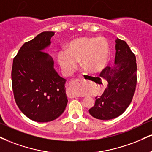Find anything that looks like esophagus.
I'll list each match as a JSON object with an SVG mask.
<instances>
[{
    "label": "esophagus",
    "mask_w": 152,
    "mask_h": 152,
    "mask_svg": "<svg viewBox=\"0 0 152 152\" xmlns=\"http://www.w3.org/2000/svg\"><path fill=\"white\" fill-rule=\"evenodd\" d=\"M82 78H83L81 77L80 80H74V81H71V83H69L68 92H67V94H68L69 98H73L81 96V95L80 94L79 90L82 81H83Z\"/></svg>",
    "instance_id": "obj_1"
}]
</instances>
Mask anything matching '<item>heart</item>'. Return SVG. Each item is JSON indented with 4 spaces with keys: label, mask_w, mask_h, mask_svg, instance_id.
<instances>
[{
    "label": "heart",
    "mask_w": 152,
    "mask_h": 152,
    "mask_svg": "<svg viewBox=\"0 0 152 152\" xmlns=\"http://www.w3.org/2000/svg\"><path fill=\"white\" fill-rule=\"evenodd\" d=\"M108 43L103 37H81L71 40L66 50L58 53V62L66 75H71L81 60V65L89 72L103 70L109 59Z\"/></svg>",
    "instance_id": "1"
}]
</instances>
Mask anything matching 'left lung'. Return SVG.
Instances as JSON below:
<instances>
[{
  "label": "left lung",
  "instance_id": "1",
  "mask_svg": "<svg viewBox=\"0 0 152 152\" xmlns=\"http://www.w3.org/2000/svg\"><path fill=\"white\" fill-rule=\"evenodd\" d=\"M115 58L113 66H107L101 77L108 83L95 105L89 110L94 118L102 120L114 119L122 115L130 104L137 84L136 57L127 44L115 39Z\"/></svg>",
  "mask_w": 152,
  "mask_h": 152
}]
</instances>
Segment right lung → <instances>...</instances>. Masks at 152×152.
<instances>
[{
  "instance_id": "right-lung-1",
  "label": "right lung",
  "mask_w": 152,
  "mask_h": 152,
  "mask_svg": "<svg viewBox=\"0 0 152 152\" xmlns=\"http://www.w3.org/2000/svg\"><path fill=\"white\" fill-rule=\"evenodd\" d=\"M55 32H43L25 42L13 59L12 86L19 109L30 120L50 122L66 107V79L54 68V60L44 50Z\"/></svg>"
}]
</instances>
